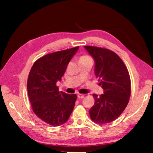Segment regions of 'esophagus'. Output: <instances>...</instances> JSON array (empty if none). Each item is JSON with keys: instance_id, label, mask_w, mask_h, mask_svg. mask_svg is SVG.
I'll list each match as a JSON object with an SVG mask.
<instances>
[{"instance_id": "esophagus-1", "label": "esophagus", "mask_w": 153, "mask_h": 153, "mask_svg": "<svg viewBox=\"0 0 153 153\" xmlns=\"http://www.w3.org/2000/svg\"><path fill=\"white\" fill-rule=\"evenodd\" d=\"M78 98H80V99H82L84 98V94H79L78 95Z\"/></svg>"}]
</instances>
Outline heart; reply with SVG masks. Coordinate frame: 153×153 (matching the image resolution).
<instances>
[{
    "label": "heart",
    "instance_id": "heart-1",
    "mask_svg": "<svg viewBox=\"0 0 153 153\" xmlns=\"http://www.w3.org/2000/svg\"><path fill=\"white\" fill-rule=\"evenodd\" d=\"M81 59H91L89 57H87V56H83V57H81Z\"/></svg>",
    "mask_w": 153,
    "mask_h": 153
}]
</instances>
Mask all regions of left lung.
Returning <instances> with one entry per match:
<instances>
[{
	"instance_id": "obj_1",
	"label": "left lung",
	"mask_w": 153,
	"mask_h": 153,
	"mask_svg": "<svg viewBox=\"0 0 153 153\" xmlns=\"http://www.w3.org/2000/svg\"><path fill=\"white\" fill-rule=\"evenodd\" d=\"M84 48L94 60V74L104 90L100 96L93 94L94 106L90 109L91 119L98 124L116 119L129 102L131 81L121 59L114 52L92 46Z\"/></svg>"
}]
</instances>
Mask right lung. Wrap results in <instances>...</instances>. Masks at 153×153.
<instances>
[{
    "label": "right lung",
    "instance_id": "1",
    "mask_svg": "<svg viewBox=\"0 0 153 153\" xmlns=\"http://www.w3.org/2000/svg\"><path fill=\"white\" fill-rule=\"evenodd\" d=\"M79 47L49 53L32 66L27 80V91L33 112L51 126L65 123L72 113L77 96L59 92L56 85Z\"/></svg>",
    "mask_w": 153,
    "mask_h": 153
}]
</instances>
